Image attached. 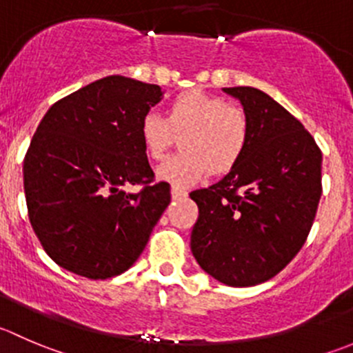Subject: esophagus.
I'll use <instances>...</instances> for the list:
<instances>
[{"label":"esophagus","mask_w":353,"mask_h":353,"mask_svg":"<svg viewBox=\"0 0 353 353\" xmlns=\"http://www.w3.org/2000/svg\"><path fill=\"white\" fill-rule=\"evenodd\" d=\"M170 194H172L174 200H179V198H186L188 196V191L183 190V188L172 186V188H170Z\"/></svg>","instance_id":"34e87169"}]
</instances>
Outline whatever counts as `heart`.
<instances>
[{
  "label": "heart",
  "instance_id": "b5f03b06",
  "mask_svg": "<svg viewBox=\"0 0 353 353\" xmlns=\"http://www.w3.org/2000/svg\"><path fill=\"white\" fill-rule=\"evenodd\" d=\"M143 145L160 160L181 138L183 152L163 160L160 179L174 186H190L210 170L224 174L241 160L250 138L245 108L203 91H186L167 107V117L150 112L143 117Z\"/></svg>",
  "mask_w": 353,
  "mask_h": 353
}]
</instances>
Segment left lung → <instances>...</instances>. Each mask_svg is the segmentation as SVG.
Instances as JSON below:
<instances>
[{
	"label": "left lung",
	"instance_id": "obj_1",
	"mask_svg": "<svg viewBox=\"0 0 353 353\" xmlns=\"http://www.w3.org/2000/svg\"><path fill=\"white\" fill-rule=\"evenodd\" d=\"M224 93L248 115V145L219 183L190 193L198 205L191 252L207 274L241 288L274 278L303 246L323 193V153L263 91L238 85Z\"/></svg>",
	"mask_w": 353,
	"mask_h": 353
}]
</instances>
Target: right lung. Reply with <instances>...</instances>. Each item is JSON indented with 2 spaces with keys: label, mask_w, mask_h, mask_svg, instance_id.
Segmentation results:
<instances>
[{
  "label": "right lung",
  "mask_w": 353,
  "mask_h": 353,
  "mask_svg": "<svg viewBox=\"0 0 353 353\" xmlns=\"http://www.w3.org/2000/svg\"><path fill=\"white\" fill-rule=\"evenodd\" d=\"M157 84L108 75L51 105L23 159L29 221L67 271L108 279L128 271L170 203L153 183L141 121L162 100ZM125 183H143L125 194Z\"/></svg>",
  "instance_id": "1"
}]
</instances>
